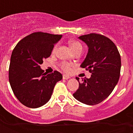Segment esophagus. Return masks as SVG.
<instances>
[{"mask_svg":"<svg viewBox=\"0 0 133 133\" xmlns=\"http://www.w3.org/2000/svg\"><path fill=\"white\" fill-rule=\"evenodd\" d=\"M63 78L64 80H68L70 78V76L67 75H63Z\"/></svg>","mask_w":133,"mask_h":133,"instance_id":"esophagus-1","label":"esophagus"}]
</instances>
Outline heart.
I'll use <instances>...</instances> for the list:
<instances>
[{"instance_id": "1", "label": "heart", "mask_w": 133, "mask_h": 133, "mask_svg": "<svg viewBox=\"0 0 133 133\" xmlns=\"http://www.w3.org/2000/svg\"><path fill=\"white\" fill-rule=\"evenodd\" d=\"M68 44H69L70 48L72 49V50L73 52H75L78 50H82L83 49V46L81 45V43H79L78 41H73V40H71L68 42ZM57 49V45H55L54 48H53V52H55V50ZM61 69L63 70L65 72H69L70 70V65L67 62H63L61 64Z\"/></svg>"}]
</instances>
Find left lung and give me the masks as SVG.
<instances>
[{"label": "left lung", "mask_w": 133, "mask_h": 133, "mask_svg": "<svg viewBox=\"0 0 133 133\" xmlns=\"http://www.w3.org/2000/svg\"><path fill=\"white\" fill-rule=\"evenodd\" d=\"M79 39L88 47L81 67L92 75L79 82V88L73 96L84 104L97 105L108 98L117 85L121 68L120 55L114 43L103 35L90 33L81 35ZM76 79L79 81V78Z\"/></svg>", "instance_id": "left-lung-1"}]
</instances>
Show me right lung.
Returning a JSON list of instances; mask_svg holds the SVG:
<instances>
[{
	"mask_svg": "<svg viewBox=\"0 0 133 133\" xmlns=\"http://www.w3.org/2000/svg\"><path fill=\"white\" fill-rule=\"evenodd\" d=\"M61 38V35L36 32L23 38L13 49L9 82L14 95L25 106L37 108L45 105L51 98L56 83L62 80L61 72L55 70L46 74L40 66Z\"/></svg>",
	"mask_w": 133,
	"mask_h": 133,
	"instance_id": "right-lung-1",
	"label": "right lung"
}]
</instances>
